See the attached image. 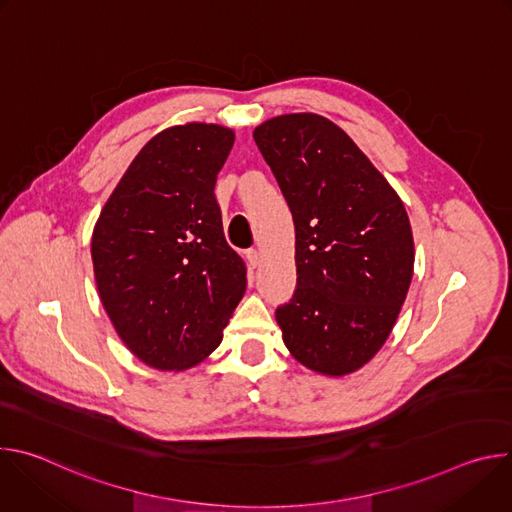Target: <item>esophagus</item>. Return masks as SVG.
I'll use <instances>...</instances> for the list:
<instances>
[{"label": "esophagus", "instance_id": "1", "mask_svg": "<svg viewBox=\"0 0 512 512\" xmlns=\"http://www.w3.org/2000/svg\"><path fill=\"white\" fill-rule=\"evenodd\" d=\"M245 259H247V263H249V267H259V263H261V255H259V251L257 249H249V251H245Z\"/></svg>", "mask_w": 512, "mask_h": 512}]
</instances>
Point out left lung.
<instances>
[{"label":"left lung","mask_w":512,"mask_h":512,"mask_svg":"<svg viewBox=\"0 0 512 512\" xmlns=\"http://www.w3.org/2000/svg\"><path fill=\"white\" fill-rule=\"evenodd\" d=\"M253 139L294 216L298 289L275 320L300 364L346 377L383 348L413 277L403 200L348 133L316 113L277 115Z\"/></svg>","instance_id":"obj_1"}]
</instances>
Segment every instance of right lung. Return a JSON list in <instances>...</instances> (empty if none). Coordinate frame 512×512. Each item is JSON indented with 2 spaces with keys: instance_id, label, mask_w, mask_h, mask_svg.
<instances>
[{
  "instance_id": "right-lung-1",
  "label": "right lung",
  "mask_w": 512,
  "mask_h": 512,
  "mask_svg": "<svg viewBox=\"0 0 512 512\" xmlns=\"http://www.w3.org/2000/svg\"><path fill=\"white\" fill-rule=\"evenodd\" d=\"M235 131L190 121L154 135L107 198L91 237L101 304L133 356L182 373L223 340L247 265L214 198Z\"/></svg>"
}]
</instances>
